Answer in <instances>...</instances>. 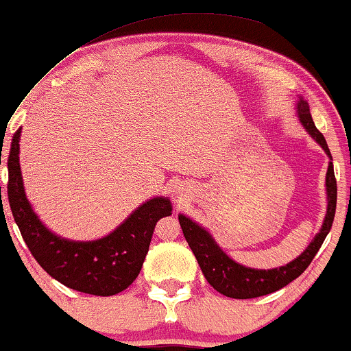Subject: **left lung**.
Here are the masks:
<instances>
[{
  "label": "left lung",
  "mask_w": 351,
  "mask_h": 351,
  "mask_svg": "<svg viewBox=\"0 0 351 351\" xmlns=\"http://www.w3.org/2000/svg\"><path fill=\"white\" fill-rule=\"evenodd\" d=\"M295 111H298L299 121L306 128V131L311 134L312 139L325 151V154L330 158L328 162L327 176H325V191H327V213H325L324 223L320 226V232L315 234L314 240L308 243V246L300 253L298 258L292 259L286 266L273 267V269H254V267H246L240 263L233 261L228 254L225 253L217 241L213 240L212 234L204 226L193 221L192 218L185 217L180 213L179 223L182 228V233L191 246L192 253L195 254L199 266L207 279L210 286L213 289L220 292L232 299H253L259 295L271 294L282 289L284 286L299 278L307 266L311 265L312 259L320 250L322 243L330 232L333 217H335L337 208V180L333 174V162L332 154L328 149L327 141H325L324 134L317 130L312 119L311 108H308L307 100L299 97L295 103Z\"/></svg>",
  "instance_id": "obj_1"
}]
</instances>
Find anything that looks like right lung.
Listing matches in <instances>:
<instances>
[{"mask_svg":"<svg viewBox=\"0 0 351 351\" xmlns=\"http://www.w3.org/2000/svg\"><path fill=\"white\" fill-rule=\"evenodd\" d=\"M19 138L21 130L12 136L8 158V200L32 256L45 273L70 289L103 298L125 291L141 271L156 223L172 213L171 200L152 197L98 240L62 238L40 221L29 204L19 166Z\"/></svg>","mask_w":351,"mask_h":351,"instance_id":"right-lung-1","label":"right lung"}]
</instances>
